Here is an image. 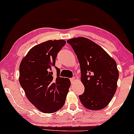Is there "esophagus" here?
Returning <instances> with one entry per match:
<instances>
[{
  "mask_svg": "<svg viewBox=\"0 0 134 134\" xmlns=\"http://www.w3.org/2000/svg\"><path fill=\"white\" fill-rule=\"evenodd\" d=\"M71 83V84H74V82H75V77H72L70 79Z\"/></svg>",
  "mask_w": 134,
  "mask_h": 134,
  "instance_id": "34e87169",
  "label": "esophagus"
}]
</instances>
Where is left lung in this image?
Instances as JSON below:
<instances>
[{
  "label": "left lung",
  "mask_w": 134,
  "mask_h": 134,
  "mask_svg": "<svg viewBox=\"0 0 134 134\" xmlns=\"http://www.w3.org/2000/svg\"><path fill=\"white\" fill-rule=\"evenodd\" d=\"M79 60L84 92L80 101L86 108L100 110L110 102L117 88L116 62L98 44L85 37L68 40Z\"/></svg>",
  "instance_id": "left-lung-1"
}]
</instances>
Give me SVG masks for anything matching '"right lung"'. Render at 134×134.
Segmentation results:
<instances>
[{"label": "right lung", "instance_id": "1", "mask_svg": "<svg viewBox=\"0 0 134 134\" xmlns=\"http://www.w3.org/2000/svg\"><path fill=\"white\" fill-rule=\"evenodd\" d=\"M65 44L64 40H50L37 45L20 63L21 86L29 102L43 113L56 112L65 103L70 81L68 78L60 77V69L55 66V59ZM53 67L57 70L55 77Z\"/></svg>", "mask_w": 134, "mask_h": 134}]
</instances>
